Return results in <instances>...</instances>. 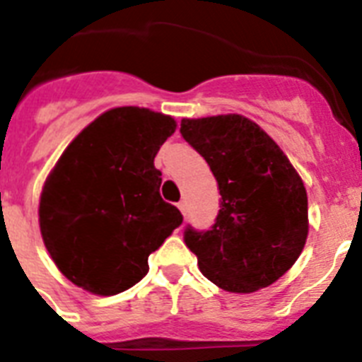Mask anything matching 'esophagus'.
Here are the masks:
<instances>
[{
	"label": "esophagus",
	"instance_id": "34e87169",
	"mask_svg": "<svg viewBox=\"0 0 362 362\" xmlns=\"http://www.w3.org/2000/svg\"><path fill=\"white\" fill-rule=\"evenodd\" d=\"M177 207H179V211H181V213H183V215H187V204H185L183 199H181V202H179Z\"/></svg>",
	"mask_w": 362,
	"mask_h": 362
}]
</instances>
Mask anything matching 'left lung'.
<instances>
[{"instance_id":"obj_1","label":"left lung","mask_w":362,"mask_h":362,"mask_svg":"<svg viewBox=\"0 0 362 362\" xmlns=\"http://www.w3.org/2000/svg\"><path fill=\"white\" fill-rule=\"evenodd\" d=\"M179 132L209 164L221 192L209 230L185 228L199 271L233 293L267 288L297 262L308 235L299 173L273 138L243 115L183 119Z\"/></svg>"}]
</instances>
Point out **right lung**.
Wrapping results in <instances>:
<instances>
[{"label":"right lung","instance_id":"add662e5","mask_svg":"<svg viewBox=\"0 0 362 362\" xmlns=\"http://www.w3.org/2000/svg\"><path fill=\"white\" fill-rule=\"evenodd\" d=\"M175 131L147 108L104 112L71 141L40 194L42 241L66 279L97 296L129 290L147 258L181 226L160 196L155 157Z\"/></svg>","mask_w":362,"mask_h":362}]
</instances>
